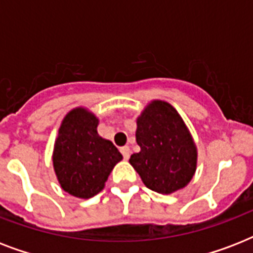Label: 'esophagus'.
<instances>
[{
    "label": "esophagus",
    "instance_id": "esophagus-1",
    "mask_svg": "<svg viewBox=\"0 0 253 253\" xmlns=\"http://www.w3.org/2000/svg\"><path fill=\"white\" fill-rule=\"evenodd\" d=\"M121 152H122V155H123V158L126 159H128L130 158V154H131V151H130V147L128 146H125V147H122V148H121Z\"/></svg>",
    "mask_w": 253,
    "mask_h": 253
}]
</instances>
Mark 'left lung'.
Here are the masks:
<instances>
[{"mask_svg":"<svg viewBox=\"0 0 253 253\" xmlns=\"http://www.w3.org/2000/svg\"><path fill=\"white\" fill-rule=\"evenodd\" d=\"M140 152L130 164L147 188L170 194L185 188L197 166V148L176 109L164 101H152L136 121Z\"/></svg>","mask_w":253,"mask_h":253,"instance_id":"8db88e82","label":"left lung"}]
</instances>
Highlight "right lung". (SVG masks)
Masks as SVG:
<instances>
[{"label":"right lung","mask_w":253,"mask_h":253,"mask_svg":"<svg viewBox=\"0 0 253 253\" xmlns=\"http://www.w3.org/2000/svg\"><path fill=\"white\" fill-rule=\"evenodd\" d=\"M98 119L84 107L69 111L59 128L52 162L60 186L71 196L90 198L105 186L122 155L97 132Z\"/></svg>","instance_id":"add662e5"}]
</instances>
